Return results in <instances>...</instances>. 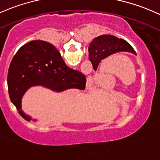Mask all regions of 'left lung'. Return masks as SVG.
<instances>
[{
	"mask_svg": "<svg viewBox=\"0 0 160 160\" xmlns=\"http://www.w3.org/2000/svg\"><path fill=\"white\" fill-rule=\"evenodd\" d=\"M122 51L133 52L136 55L133 48L127 41L114 36L102 35L94 38L89 45V60L96 69L101 60Z\"/></svg>",
	"mask_w": 160,
	"mask_h": 160,
	"instance_id": "1",
	"label": "left lung"
}]
</instances>
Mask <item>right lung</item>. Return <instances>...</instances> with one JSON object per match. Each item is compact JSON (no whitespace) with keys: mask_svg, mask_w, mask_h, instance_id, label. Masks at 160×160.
<instances>
[{"mask_svg":"<svg viewBox=\"0 0 160 160\" xmlns=\"http://www.w3.org/2000/svg\"><path fill=\"white\" fill-rule=\"evenodd\" d=\"M86 78L66 66L59 51L49 42L33 40L19 49L12 59L8 75L10 98L27 121L31 118L21 110V99L29 88L41 85L56 92L84 89Z\"/></svg>","mask_w":160,"mask_h":160,"instance_id":"add662e5","label":"right lung"}]
</instances>
